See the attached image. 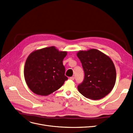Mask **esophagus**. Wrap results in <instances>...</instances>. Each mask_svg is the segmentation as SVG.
Returning <instances> with one entry per match:
<instances>
[{
  "label": "esophagus",
  "mask_w": 133,
  "mask_h": 133,
  "mask_svg": "<svg viewBox=\"0 0 133 133\" xmlns=\"http://www.w3.org/2000/svg\"><path fill=\"white\" fill-rule=\"evenodd\" d=\"M70 79L71 80H73L74 79V77H71L70 78Z\"/></svg>",
  "instance_id": "34e87169"
}]
</instances>
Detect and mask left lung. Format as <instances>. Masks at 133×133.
I'll return each instance as SVG.
<instances>
[{"label":"left lung","mask_w":133,"mask_h":133,"mask_svg":"<svg viewBox=\"0 0 133 133\" xmlns=\"http://www.w3.org/2000/svg\"><path fill=\"white\" fill-rule=\"evenodd\" d=\"M84 72L83 82L79 84L80 93L88 98L98 100L112 90L116 72L112 61L99 50L92 49L77 53Z\"/></svg>","instance_id":"1"}]
</instances>
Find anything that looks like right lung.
I'll use <instances>...</instances> for the list:
<instances>
[{"label":"right lung","mask_w":133,"mask_h":133,"mask_svg":"<svg viewBox=\"0 0 133 133\" xmlns=\"http://www.w3.org/2000/svg\"><path fill=\"white\" fill-rule=\"evenodd\" d=\"M66 55V51H59L52 46L29 55L24 74L27 85L34 93L47 96L61 87L68 79L62 63Z\"/></svg>","instance_id":"add662e5"}]
</instances>
